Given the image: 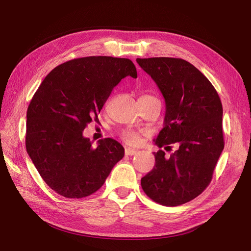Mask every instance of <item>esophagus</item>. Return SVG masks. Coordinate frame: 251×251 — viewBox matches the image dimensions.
Instances as JSON below:
<instances>
[{"mask_svg":"<svg viewBox=\"0 0 251 251\" xmlns=\"http://www.w3.org/2000/svg\"><path fill=\"white\" fill-rule=\"evenodd\" d=\"M125 153H126V156H133V155H135L136 153H137V151L134 150V149H126Z\"/></svg>","mask_w":251,"mask_h":251,"instance_id":"obj_1","label":"esophagus"}]
</instances>
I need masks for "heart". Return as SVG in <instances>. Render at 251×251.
Returning a JSON list of instances; mask_svg holds the SVG:
<instances>
[{"label":"heart","mask_w":251,"mask_h":251,"mask_svg":"<svg viewBox=\"0 0 251 251\" xmlns=\"http://www.w3.org/2000/svg\"><path fill=\"white\" fill-rule=\"evenodd\" d=\"M148 97H153V96H149V95H146ZM155 98V97H153ZM121 136H123V139L127 143L130 144V146H138V144L140 143V134L138 132H135L133 130H126V131H124L123 134H121Z\"/></svg>","instance_id":"b5f03b06"}]
</instances>
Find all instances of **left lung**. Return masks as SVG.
<instances>
[{
    "label": "left lung",
    "instance_id": "left-lung-1",
    "mask_svg": "<svg viewBox=\"0 0 251 251\" xmlns=\"http://www.w3.org/2000/svg\"><path fill=\"white\" fill-rule=\"evenodd\" d=\"M157 83L165 100L164 126L157 136L159 148L177 143L169 159L159 150L155 166L141 178L149 198L178 206L198 197L208 186L224 149L223 108L211 82L181 58H137Z\"/></svg>",
    "mask_w": 251,
    "mask_h": 251
}]
</instances>
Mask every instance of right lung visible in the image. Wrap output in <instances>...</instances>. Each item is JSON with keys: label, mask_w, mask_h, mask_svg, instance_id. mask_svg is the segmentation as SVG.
I'll list each match as a JSON object with an SVG mask.
<instances>
[{"label": "right lung", "mask_w": 251, "mask_h": 251, "mask_svg": "<svg viewBox=\"0 0 251 251\" xmlns=\"http://www.w3.org/2000/svg\"><path fill=\"white\" fill-rule=\"evenodd\" d=\"M137 78L132 60L87 56L54 68L27 110L26 150L43 180L55 193L79 199L100 189L125 149L112 138L92 147L82 136L119 81Z\"/></svg>", "instance_id": "right-lung-1"}]
</instances>
